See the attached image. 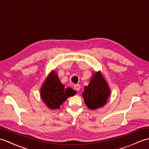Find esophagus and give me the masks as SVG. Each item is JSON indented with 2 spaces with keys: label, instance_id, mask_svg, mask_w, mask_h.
I'll return each instance as SVG.
<instances>
[{
  "label": "esophagus",
  "instance_id": "1",
  "mask_svg": "<svg viewBox=\"0 0 149 149\" xmlns=\"http://www.w3.org/2000/svg\"><path fill=\"white\" fill-rule=\"evenodd\" d=\"M74 87L75 90H76V91L80 90V85L79 84H75V85H74Z\"/></svg>",
  "mask_w": 149,
  "mask_h": 149
}]
</instances>
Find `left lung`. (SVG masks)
<instances>
[{
  "mask_svg": "<svg viewBox=\"0 0 149 149\" xmlns=\"http://www.w3.org/2000/svg\"><path fill=\"white\" fill-rule=\"evenodd\" d=\"M110 94L109 86L101 72L93 74L89 84L84 87L82 96L88 108L95 110L104 106Z\"/></svg>",
  "mask_w": 149,
  "mask_h": 149,
  "instance_id": "8db88e82",
  "label": "left lung"
}]
</instances>
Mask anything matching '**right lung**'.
Wrapping results in <instances>:
<instances>
[{"label": "right lung", "mask_w": 149, "mask_h": 149, "mask_svg": "<svg viewBox=\"0 0 149 149\" xmlns=\"http://www.w3.org/2000/svg\"><path fill=\"white\" fill-rule=\"evenodd\" d=\"M75 95L76 91L73 89L65 88L54 70L47 76L40 88L41 98L51 110L58 109L67 98Z\"/></svg>", "instance_id": "right-lung-1"}]
</instances>
